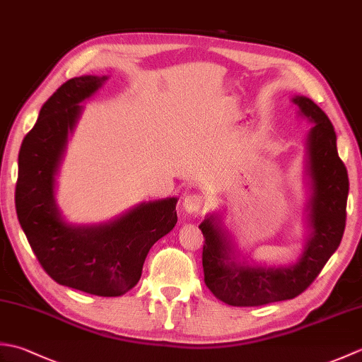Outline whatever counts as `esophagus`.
Listing matches in <instances>:
<instances>
[{
    "instance_id": "1",
    "label": "esophagus",
    "mask_w": 362,
    "mask_h": 362,
    "mask_svg": "<svg viewBox=\"0 0 362 362\" xmlns=\"http://www.w3.org/2000/svg\"><path fill=\"white\" fill-rule=\"evenodd\" d=\"M182 205H183V209H185V211L197 213L202 210L204 197L197 193H188V194H185V197H183Z\"/></svg>"
}]
</instances>
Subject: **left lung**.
Listing matches in <instances>:
<instances>
[{
  "label": "left lung",
  "mask_w": 362,
  "mask_h": 362,
  "mask_svg": "<svg viewBox=\"0 0 362 362\" xmlns=\"http://www.w3.org/2000/svg\"><path fill=\"white\" fill-rule=\"evenodd\" d=\"M314 122L308 135V174L313 197L310 222L313 233L302 258L291 267L249 266L235 261L226 233L206 218L204 233V280L214 297L232 306H261L302 294L317 279L329 257L339 247L347 219L349 174L336 148V132L324 110L310 98L292 99Z\"/></svg>",
  "instance_id": "1"
}]
</instances>
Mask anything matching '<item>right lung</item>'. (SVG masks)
Segmentation results:
<instances>
[{
    "label": "right lung",
    "mask_w": 362,
    "mask_h": 362,
    "mask_svg": "<svg viewBox=\"0 0 362 362\" xmlns=\"http://www.w3.org/2000/svg\"><path fill=\"white\" fill-rule=\"evenodd\" d=\"M107 78L81 76L60 86L42 107L18 153L15 209L30 249L54 281L87 294L117 297L138 283L149 249L177 222V199L141 204L110 224L74 227L54 202V174L79 103Z\"/></svg>",
    "instance_id": "add662e5"
}]
</instances>
